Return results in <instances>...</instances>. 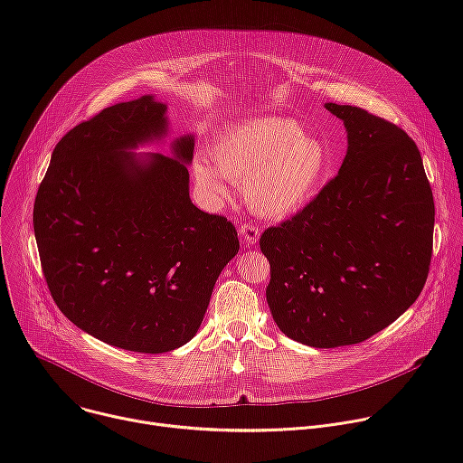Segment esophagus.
Returning <instances> with one entry per match:
<instances>
[{
  "instance_id": "esophagus-1",
  "label": "esophagus",
  "mask_w": 463,
  "mask_h": 463,
  "mask_svg": "<svg viewBox=\"0 0 463 463\" xmlns=\"http://www.w3.org/2000/svg\"><path fill=\"white\" fill-rule=\"evenodd\" d=\"M240 238H241L245 247H252L258 241V238H260V229L254 227V225H241Z\"/></svg>"
}]
</instances>
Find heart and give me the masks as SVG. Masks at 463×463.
Here are the masks:
<instances>
[{
	"label": "heart",
	"mask_w": 463,
	"mask_h": 463,
	"mask_svg": "<svg viewBox=\"0 0 463 463\" xmlns=\"http://www.w3.org/2000/svg\"><path fill=\"white\" fill-rule=\"evenodd\" d=\"M302 131L286 117L247 118L214 143V165L203 156L194 159V179L216 197L225 194L223 179L243 184V197L256 216L286 220L313 200L329 166L326 145Z\"/></svg>",
	"instance_id": "1"
}]
</instances>
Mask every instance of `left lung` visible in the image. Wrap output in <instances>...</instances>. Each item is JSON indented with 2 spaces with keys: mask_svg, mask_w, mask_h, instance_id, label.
<instances>
[{
  "mask_svg": "<svg viewBox=\"0 0 463 463\" xmlns=\"http://www.w3.org/2000/svg\"><path fill=\"white\" fill-rule=\"evenodd\" d=\"M324 108L346 128L339 174L302 213L263 232L260 249L271 266L266 297L280 332L339 348L375 335L420 297L434 200L402 128L355 106Z\"/></svg>",
  "mask_w": 463,
  "mask_h": 463,
  "instance_id": "left-lung-1",
  "label": "left lung"
}]
</instances>
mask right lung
I'll return each mask as SVG.
<instances>
[{
  "label": "right lung",
  "instance_id": "1",
  "mask_svg": "<svg viewBox=\"0 0 463 463\" xmlns=\"http://www.w3.org/2000/svg\"><path fill=\"white\" fill-rule=\"evenodd\" d=\"M154 95L106 108L56 145L34 202L49 291L75 326L111 346L163 354L200 329L240 249L223 216L190 200L194 136L170 156L137 152L170 134Z\"/></svg>",
  "mask_w": 463,
  "mask_h": 463
}]
</instances>
